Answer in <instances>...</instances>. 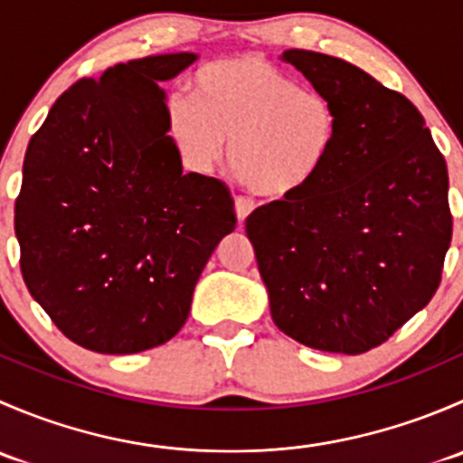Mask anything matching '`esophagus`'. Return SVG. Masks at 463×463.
Returning a JSON list of instances; mask_svg holds the SVG:
<instances>
[{
	"label": "esophagus",
	"mask_w": 463,
	"mask_h": 463,
	"mask_svg": "<svg viewBox=\"0 0 463 463\" xmlns=\"http://www.w3.org/2000/svg\"><path fill=\"white\" fill-rule=\"evenodd\" d=\"M255 210V202L249 197H235V214L240 222H244L250 213Z\"/></svg>",
	"instance_id": "34e87169"
}]
</instances>
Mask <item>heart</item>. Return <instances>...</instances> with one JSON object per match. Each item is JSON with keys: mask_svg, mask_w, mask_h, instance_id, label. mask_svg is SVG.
Returning <instances> with one entry per match:
<instances>
[{"mask_svg": "<svg viewBox=\"0 0 463 463\" xmlns=\"http://www.w3.org/2000/svg\"><path fill=\"white\" fill-rule=\"evenodd\" d=\"M194 98L172 96L167 134L194 175L219 165L228 141L232 172L253 193L296 197L329 163L338 141L335 107L260 55L214 60L197 71Z\"/></svg>", "mask_w": 463, "mask_h": 463, "instance_id": "heart-1", "label": "heart"}]
</instances>
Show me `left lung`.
Here are the masks:
<instances>
[{"label": "left lung", "mask_w": 463, "mask_h": 463, "mask_svg": "<svg viewBox=\"0 0 463 463\" xmlns=\"http://www.w3.org/2000/svg\"><path fill=\"white\" fill-rule=\"evenodd\" d=\"M279 60L334 102L338 141L309 188L249 214L246 235L278 329L354 356L437 291L452 237L448 167L417 107L370 73L305 49Z\"/></svg>", "instance_id": "left-lung-1"}]
</instances>
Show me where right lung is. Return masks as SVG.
<instances>
[{
    "mask_svg": "<svg viewBox=\"0 0 463 463\" xmlns=\"http://www.w3.org/2000/svg\"><path fill=\"white\" fill-rule=\"evenodd\" d=\"M199 60L165 53L82 78L31 138L15 202L22 275L67 338L137 354L185 325L203 266L235 231L231 193L185 175L165 91Z\"/></svg>",
    "mask_w": 463,
    "mask_h": 463,
    "instance_id": "1",
    "label": "right lung"
}]
</instances>
